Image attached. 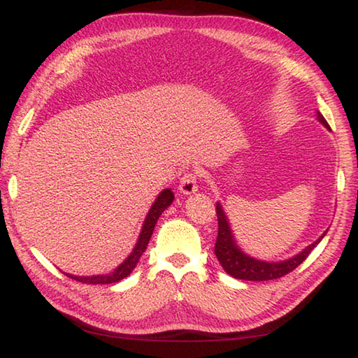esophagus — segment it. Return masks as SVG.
Listing matches in <instances>:
<instances>
[{
  "mask_svg": "<svg viewBox=\"0 0 358 358\" xmlns=\"http://www.w3.org/2000/svg\"><path fill=\"white\" fill-rule=\"evenodd\" d=\"M197 187L199 186H197V173L196 172H187L183 175V177H181L180 185H178L180 192L189 196V194H194L197 191Z\"/></svg>",
  "mask_w": 358,
  "mask_h": 358,
  "instance_id": "1",
  "label": "esophagus"
}]
</instances>
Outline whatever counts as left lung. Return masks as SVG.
<instances>
[{
    "label": "left lung",
    "instance_id": "left-lung-1",
    "mask_svg": "<svg viewBox=\"0 0 358 358\" xmlns=\"http://www.w3.org/2000/svg\"><path fill=\"white\" fill-rule=\"evenodd\" d=\"M317 120L322 123L327 129H330L329 123H327L325 118L317 112ZM216 215H217V238L215 243V254L222 268L226 270V273L230 276L237 278V280H245V281H268V280H276V278H281L284 275L290 273V271L295 270L303 260H305L310 252L314 250V246L320 243V240L325 237V234L319 240L314 241L306 250H303L300 254L290 257L287 260H282V262H265V260H257L251 256H248L243 251L240 250L234 240V234L230 230L227 216L224 213L221 203H216Z\"/></svg>",
    "mask_w": 358,
    "mask_h": 358
}]
</instances>
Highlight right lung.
<instances>
[{
  "label": "right lung",
  "instance_id": "1",
  "mask_svg": "<svg viewBox=\"0 0 358 358\" xmlns=\"http://www.w3.org/2000/svg\"><path fill=\"white\" fill-rule=\"evenodd\" d=\"M172 202H173V192L171 189H164L159 194V196H157L155 203L151 205L147 217H145L143 226H142V232H141V235H138L136 248L132 250V252L129 254L128 259H126L120 266H117V268H115L112 273L96 275V276H74V275L66 273V276H69V278H72V280H76L78 282H83V284H112V282H118V281L123 280V278L131 275V271L136 268L138 259L142 257V254L145 252V250H147L148 241L151 238V234H153L157 220H159L162 211H164Z\"/></svg>",
  "mask_w": 358,
  "mask_h": 358
}]
</instances>
